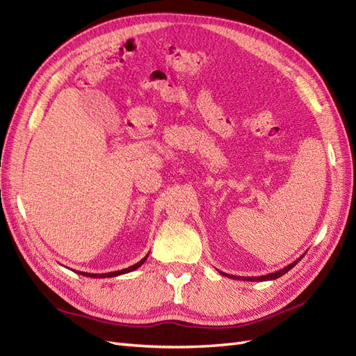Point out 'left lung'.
Returning <instances> with one entry per match:
<instances>
[{"label": "left lung", "mask_w": 356, "mask_h": 356, "mask_svg": "<svg viewBox=\"0 0 356 356\" xmlns=\"http://www.w3.org/2000/svg\"><path fill=\"white\" fill-rule=\"evenodd\" d=\"M305 257V254L301 255L300 258H297L296 261H293L291 264H288L286 267H284V268H281V270H277V272H275V273H268V275H264V276H234V275H227V273H224V272H220L222 276H227V277H232V279H239V281H251V282H263V281H273V279H277V277H281L282 275H285L286 272H289L291 268H293L301 258Z\"/></svg>", "instance_id": "1"}]
</instances>
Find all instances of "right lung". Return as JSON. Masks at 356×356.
<instances>
[{"mask_svg":"<svg viewBox=\"0 0 356 356\" xmlns=\"http://www.w3.org/2000/svg\"><path fill=\"white\" fill-rule=\"evenodd\" d=\"M149 254V252H148ZM148 254L143 258L141 261H138L136 264H134V266H131V267H127V268H122V270H117V272H110V273H86V272H77L79 275H83V276H89V277H114V276H120V275H124V273H129V272H134V270H136L138 267H141L144 263H145V260H147V257H148Z\"/></svg>","mask_w":356,"mask_h":356,"instance_id":"right-lung-1","label":"right lung"}]
</instances>
